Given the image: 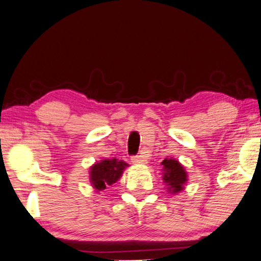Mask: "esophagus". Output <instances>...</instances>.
Masks as SVG:
<instances>
[{
  "label": "esophagus",
  "mask_w": 261,
  "mask_h": 261,
  "mask_svg": "<svg viewBox=\"0 0 261 261\" xmlns=\"http://www.w3.org/2000/svg\"><path fill=\"white\" fill-rule=\"evenodd\" d=\"M131 161L136 164H139V163H144L146 160H145L144 155H136V156L131 157Z\"/></svg>",
  "instance_id": "obj_1"
}]
</instances>
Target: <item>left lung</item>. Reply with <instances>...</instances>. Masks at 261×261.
<instances>
[{
    "label": "left lung",
    "mask_w": 261,
    "mask_h": 261,
    "mask_svg": "<svg viewBox=\"0 0 261 261\" xmlns=\"http://www.w3.org/2000/svg\"><path fill=\"white\" fill-rule=\"evenodd\" d=\"M163 181L168 186V190L172 194L181 192L187 182V172L178 161L166 159L162 162Z\"/></svg>",
    "instance_id": "8db88e82"
}]
</instances>
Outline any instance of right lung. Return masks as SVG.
Returning <instances> with one entry per match:
<instances>
[{"mask_svg": "<svg viewBox=\"0 0 261 261\" xmlns=\"http://www.w3.org/2000/svg\"><path fill=\"white\" fill-rule=\"evenodd\" d=\"M125 167L127 164L124 161H117L116 159L95 163L91 168V182L98 192L104 190L106 186H111L118 181Z\"/></svg>", "mask_w": 261, "mask_h": 261, "instance_id": "add662e5", "label": "right lung"}]
</instances>
